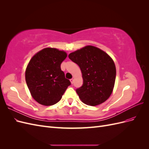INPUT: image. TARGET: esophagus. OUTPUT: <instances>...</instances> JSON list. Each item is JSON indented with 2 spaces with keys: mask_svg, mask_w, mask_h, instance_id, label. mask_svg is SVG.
Returning <instances> with one entry per match:
<instances>
[{
  "mask_svg": "<svg viewBox=\"0 0 149 149\" xmlns=\"http://www.w3.org/2000/svg\"><path fill=\"white\" fill-rule=\"evenodd\" d=\"M70 82H71V84H73V82H74V79H73V78L71 79H70Z\"/></svg>",
  "mask_w": 149,
  "mask_h": 149,
  "instance_id": "obj_1",
  "label": "esophagus"
}]
</instances>
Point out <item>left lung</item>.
Returning <instances> with one entry per match:
<instances>
[{"label":"left lung","mask_w":149,"mask_h":149,"mask_svg":"<svg viewBox=\"0 0 149 149\" xmlns=\"http://www.w3.org/2000/svg\"><path fill=\"white\" fill-rule=\"evenodd\" d=\"M69 58L81 69L83 84L76 93L83 103L95 106L111 96L114 87L116 68L112 58L101 49L85 46L71 53Z\"/></svg>","instance_id":"8db88e82"}]
</instances>
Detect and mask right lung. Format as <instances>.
I'll list each match as a JSON object with an SVG mask.
<instances>
[{
  "instance_id": "1",
  "label": "right lung",
  "mask_w": 149,
  "mask_h": 149,
  "mask_svg": "<svg viewBox=\"0 0 149 149\" xmlns=\"http://www.w3.org/2000/svg\"><path fill=\"white\" fill-rule=\"evenodd\" d=\"M67 56L63 50L45 48L31 58L25 70V80L32 97L43 106L59 101L71 84L61 70Z\"/></svg>"
}]
</instances>
